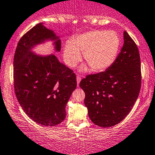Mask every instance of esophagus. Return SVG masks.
Instances as JSON below:
<instances>
[{"label": "esophagus", "instance_id": "34e87169", "mask_svg": "<svg viewBox=\"0 0 155 155\" xmlns=\"http://www.w3.org/2000/svg\"><path fill=\"white\" fill-rule=\"evenodd\" d=\"M76 80H77L78 86H79L80 82H81V76H77V77H76Z\"/></svg>", "mask_w": 155, "mask_h": 155}]
</instances>
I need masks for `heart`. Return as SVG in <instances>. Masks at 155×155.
<instances>
[{"mask_svg": "<svg viewBox=\"0 0 155 155\" xmlns=\"http://www.w3.org/2000/svg\"><path fill=\"white\" fill-rule=\"evenodd\" d=\"M120 38L116 31L106 30L88 31L73 38L65 45L64 58L70 67L77 66L84 53V61L93 71L108 69L117 58ZM86 70V67H82Z\"/></svg>", "mask_w": 155, "mask_h": 155, "instance_id": "1", "label": "heart"}]
</instances>
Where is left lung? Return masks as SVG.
Listing matches in <instances>:
<instances>
[{
  "instance_id": "1",
  "label": "left lung",
  "mask_w": 155,
  "mask_h": 155,
  "mask_svg": "<svg viewBox=\"0 0 155 155\" xmlns=\"http://www.w3.org/2000/svg\"><path fill=\"white\" fill-rule=\"evenodd\" d=\"M120 52L110 67L81 80L84 104L97 126L111 127L128 115L141 87L140 57L134 41L126 31Z\"/></svg>"
}]
</instances>
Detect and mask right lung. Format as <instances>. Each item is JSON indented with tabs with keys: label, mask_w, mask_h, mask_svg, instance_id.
Returning <instances> with one entry per match:
<instances>
[{
	"label": "right lung",
	"mask_w": 155,
	"mask_h": 155,
	"mask_svg": "<svg viewBox=\"0 0 155 155\" xmlns=\"http://www.w3.org/2000/svg\"><path fill=\"white\" fill-rule=\"evenodd\" d=\"M46 39L55 40V49L61 50V40L42 23L21 37L15 52L13 78L16 97L25 113L38 124L53 126L66 118L65 108L77 81L73 70L56 56L42 57L30 51Z\"/></svg>",
	"instance_id": "add662e5"
}]
</instances>
